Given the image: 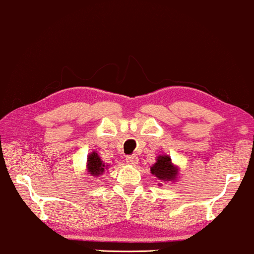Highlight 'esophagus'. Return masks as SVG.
<instances>
[{
    "mask_svg": "<svg viewBox=\"0 0 254 254\" xmlns=\"http://www.w3.org/2000/svg\"><path fill=\"white\" fill-rule=\"evenodd\" d=\"M137 161H139V158H137L136 156H128L127 158V162L128 163V165H131V166L136 165Z\"/></svg>",
    "mask_w": 254,
    "mask_h": 254,
    "instance_id": "obj_1",
    "label": "esophagus"
}]
</instances>
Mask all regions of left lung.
Instances as JSON below:
<instances>
[{
    "label": "left lung",
    "instance_id": "8db88e82",
    "mask_svg": "<svg viewBox=\"0 0 254 254\" xmlns=\"http://www.w3.org/2000/svg\"><path fill=\"white\" fill-rule=\"evenodd\" d=\"M150 173L160 182L159 186H162V183H174L178 179L179 167L171 161L168 154H159L156 162L150 167Z\"/></svg>",
    "mask_w": 254,
    "mask_h": 254
}]
</instances>
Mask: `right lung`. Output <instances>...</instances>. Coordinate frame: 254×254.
<instances>
[{
	"label": "right lung",
	"instance_id": "add662e5",
	"mask_svg": "<svg viewBox=\"0 0 254 254\" xmlns=\"http://www.w3.org/2000/svg\"><path fill=\"white\" fill-rule=\"evenodd\" d=\"M109 169V165L104 163L96 151L88 153L87 162H86V171L93 177L102 176L105 170Z\"/></svg>",
	"mask_w": 254,
	"mask_h": 254
}]
</instances>
